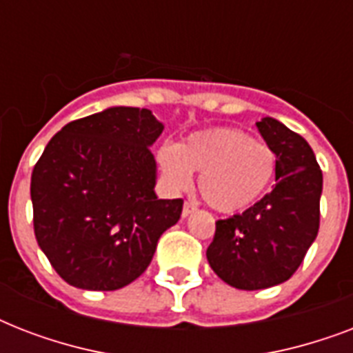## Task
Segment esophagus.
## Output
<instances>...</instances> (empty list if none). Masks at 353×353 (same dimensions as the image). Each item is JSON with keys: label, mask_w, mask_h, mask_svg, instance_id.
Returning <instances> with one entry per match:
<instances>
[{"label": "esophagus", "mask_w": 353, "mask_h": 353, "mask_svg": "<svg viewBox=\"0 0 353 353\" xmlns=\"http://www.w3.org/2000/svg\"><path fill=\"white\" fill-rule=\"evenodd\" d=\"M194 210H196V205L194 203H185L183 205V218H187V216H190L194 212Z\"/></svg>", "instance_id": "1"}]
</instances>
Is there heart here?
Instances as JSON below:
<instances>
[{
	"label": "heart",
	"mask_w": 353,
	"mask_h": 353,
	"mask_svg": "<svg viewBox=\"0 0 353 353\" xmlns=\"http://www.w3.org/2000/svg\"><path fill=\"white\" fill-rule=\"evenodd\" d=\"M165 181L183 190L199 174L203 199L218 212L234 214L262 198L276 172V154L234 128H209L188 135L179 146L165 144L157 152Z\"/></svg>",
	"instance_id": "1"
}]
</instances>
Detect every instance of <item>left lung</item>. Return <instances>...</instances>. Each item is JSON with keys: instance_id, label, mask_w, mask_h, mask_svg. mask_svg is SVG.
Returning <instances> with one entry per match:
<instances>
[{"instance_id": "obj_1", "label": "left lung", "mask_w": 353, "mask_h": 353, "mask_svg": "<svg viewBox=\"0 0 353 353\" xmlns=\"http://www.w3.org/2000/svg\"><path fill=\"white\" fill-rule=\"evenodd\" d=\"M276 154V185L260 201L216 221L210 268L236 290H265L291 279L317 238L323 172L312 146L276 119L256 122Z\"/></svg>"}]
</instances>
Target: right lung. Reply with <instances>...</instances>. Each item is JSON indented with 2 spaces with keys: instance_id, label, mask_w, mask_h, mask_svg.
<instances>
[{
  "instance_id": "right-lung-1",
  "label": "right lung",
  "mask_w": 353,
  "mask_h": 353,
  "mask_svg": "<svg viewBox=\"0 0 353 353\" xmlns=\"http://www.w3.org/2000/svg\"><path fill=\"white\" fill-rule=\"evenodd\" d=\"M150 110L113 106L65 124L30 177L34 234L68 284L115 291L146 271L183 199H157Z\"/></svg>"
}]
</instances>
